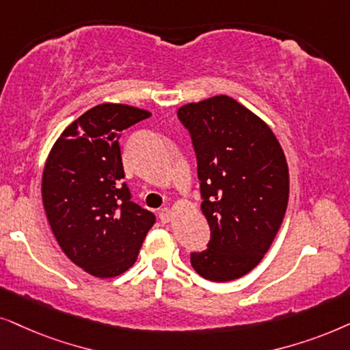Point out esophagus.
Returning a JSON list of instances; mask_svg holds the SVG:
<instances>
[{"label":"esophagus","instance_id":"obj_1","mask_svg":"<svg viewBox=\"0 0 350 350\" xmlns=\"http://www.w3.org/2000/svg\"><path fill=\"white\" fill-rule=\"evenodd\" d=\"M158 216H160L163 222H170L172 219V213H171L170 208H161L160 213H158Z\"/></svg>","mask_w":350,"mask_h":350}]
</instances>
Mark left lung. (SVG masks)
<instances>
[{
  "instance_id": "8db88e82",
  "label": "left lung",
  "mask_w": 350,
  "mask_h": 350,
  "mask_svg": "<svg viewBox=\"0 0 350 350\" xmlns=\"http://www.w3.org/2000/svg\"><path fill=\"white\" fill-rule=\"evenodd\" d=\"M197 153L202 211L211 229L208 250L190 254L198 275L230 282L267 253L285 217L290 174L267 124L229 96L178 110Z\"/></svg>"
}]
</instances>
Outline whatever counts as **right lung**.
Instances as JSON below:
<instances>
[{
  "mask_svg": "<svg viewBox=\"0 0 350 350\" xmlns=\"http://www.w3.org/2000/svg\"><path fill=\"white\" fill-rule=\"evenodd\" d=\"M150 116L124 104H100L65 128L51 148L41 195L67 258L91 275H121L136 262L155 214L131 202L123 183L120 133Z\"/></svg>",
  "mask_w": 350,
  "mask_h": 350,
  "instance_id": "add662e5",
  "label": "right lung"
}]
</instances>
